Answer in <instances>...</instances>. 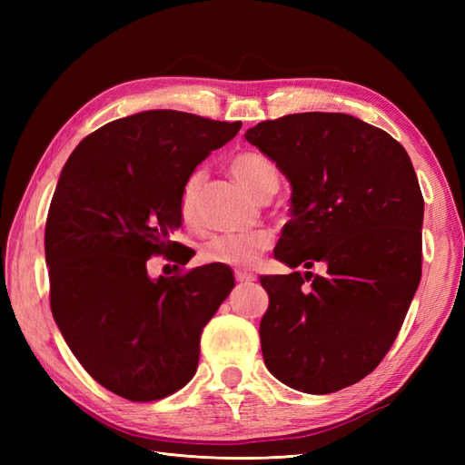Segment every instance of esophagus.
Returning a JSON list of instances; mask_svg holds the SVG:
<instances>
[{
    "label": "esophagus",
    "instance_id": "esophagus-1",
    "mask_svg": "<svg viewBox=\"0 0 465 465\" xmlns=\"http://www.w3.org/2000/svg\"><path fill=\"white\" fill-rule=\"evenodd\" d=\"M234 279L238 281V283H252V281H256V275L254 273H248V272H242V270H236L234 272Z\"/></svg>",
    "mask_w": 465,
    "mask_h": 465
}]
</instances>
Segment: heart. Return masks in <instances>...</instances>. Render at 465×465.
<instances>
[{"mask_svg":"<svg viewBox=\"0 0 465 465\" xmlns=\"http://www.w3.org/2000/svg\"><path fill=\"white\" fill-rule=\"evenodd\" d=\"M231 174L256 195L267 200L279 188V168L260 151H242L229 163ZM205 182L203 171H193L180 190V215L188 224L200 221V193ZM272 246V236L265 231L215 234L202 246L200 256L207 263H221L229 267H248Z\"/></svg>","mask_w":465,"mask_h":465,"instance_id":"1","label":"heart"}]
</instances>
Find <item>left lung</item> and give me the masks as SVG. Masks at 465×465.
Here are the masks:
<instances>
[{"mask_svg": "<svg viewBox=\"0 0 465 465\" xmlns=\"http://www.w3.org/2000/svg\"><path fill=\"white\" fill-rule=\"evenodd\" d=\"M244 137L292 186L275 260L328 267L323 277H260L270 294L260 323L265 367L306 393L347 388L384 359L420 281L425 203L410 154L340 112L265 120Z\"/></svg>", "mask_w": 465, "mask_h": 465, "instance_id": "1", "label": "left lung"}]
</instances>
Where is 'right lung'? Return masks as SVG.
I'll list each match as a JSON object with an SVG mask.
<instances>
[{"label":"right lung","instance_id":"1","mask_svg":"<svg viewBox=\"0 0 465 465\" xmlns=\"http://www.w3.org/2000/svg\"><path fill=\"white\" fill-rule=\"evenodd\" d=\"M241 125L139 112L87 135L64 166L45 234L52 316L83 369L116 396L163 400L198 371L202 330L232 272L209 263L151 279L147 260L178 248L182 184Z\"/></svg>","mask_w":465,"mask_h":465}]
</instances>
